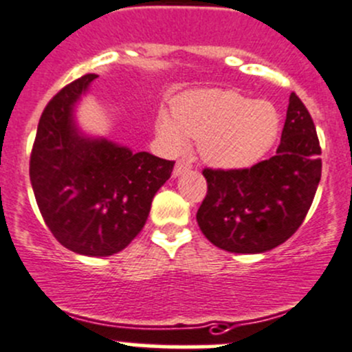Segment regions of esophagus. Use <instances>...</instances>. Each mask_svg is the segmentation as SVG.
Returning <instances> with one entry per match:
<instances>
[{"mask_svg":"<svg viewBox=\"0 0 352 352\" xmlns=\"http://www.w3.org/2000/svg\"><path fill=\"white\" fill-rule=\"evenodd\" d=\"M188 169H191V162L186 161V159H179V161L176 162L175 173H173V175L179 176V175H183V173H186Z\"/></svg>","mask_w":352,"mask_h":352,"instance_id":"1","label":"esophagus"}]
</instances>
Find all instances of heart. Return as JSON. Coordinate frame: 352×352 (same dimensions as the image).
Segmentation results:
<instances>
[{
	"mask_svg": "<svg viewBox=\"0 0 352 352\" xmlns=\"http://www.w3.org/2000/svg\"><path fill=\"white\" fill-rule=\"evenodd\" d=\"M279 113L267 100H253L232 90H197L175 104V120L159 121V135L169 148L184 137L200 142V154L215 168H245L258 161L276 142Z\"/></svg>",
	"mask_w": 352,
	"mask_h": 352,
	"instance_id": "heart-1",
	"label": "heart"
}]
</instances>
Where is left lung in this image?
<instances>
[{
	"instance_id": "8db88e82",
	"label": "left lung",
	"mask_w": 352,
	"mask_h": 352,
	"mask_svg": "<svg viewBox=\"0 0 352 352\" xmlns=\"http://www.w3.org/2000/svg\"><path fill=\"white\" fill-rule=\"evenodd\" d=\"M322 148L308 109L293 92L277 154L252 168H205L197 212L205 238L231 253H263L298 231L322 176Z\"/></svg>"
}]
</instances>
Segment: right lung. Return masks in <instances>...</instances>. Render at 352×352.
<instances>
[{"label": "right lung", "instance_id": "right-lung-1", "mask_svg": "<svg viewBox=\"0 0 352 352\" xmlns=\"http://www.w3.org/2000/svg\"><path fill=\"white\" fill-rule=\"evenodd\" d=\"M96 78V73L83 75L44 107L30 154V183L44 222L65 248L109 256L142 231L175 161L80 133L73 106Z\"/></svg>", "mask_w": 352, "mask_h": 352}]
</instances>
